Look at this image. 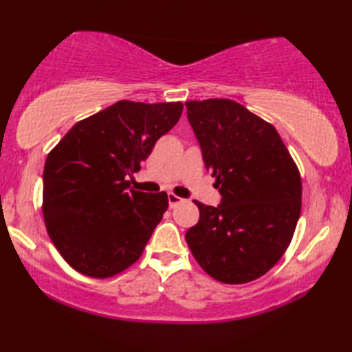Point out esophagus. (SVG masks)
Instances as JSON below:
<instances>
[{"label":"esophagus","instance_id":"34e87169","mask_svg":"<svg viewBox=\"0 0 352 352\" xmlns=\"http://www.w3.org/2000/svg\"><path fill=\"white\" fill-rule=\"evenodd\" d=\"M167 199H169V207H175V206L180 204V202H183L182 197H178L177 195H174V192H169Z\"/></svg>","mask_w":352,"mask_h":352}]
</instances>
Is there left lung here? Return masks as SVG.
Segmentation results:
<instances>
[{
	"mask_svg": "<svg viewBox=\"0 0 352 352\" xmlns=\"http://www.w3.org/2000/svg\"><path fill=\"white\" fill-rule=\"evenodd\" d=\"M206 169L217 178V207L196 202L186 231L201 268L225 284H245L273 268L301 212V178L274 126L228 98L186 102Z\"/></svg>",
	"mask_w": 352,
	"mask_h": 352,
	"instance_id": "8db88e82",
	"label": "left lung"
}]
</instances>
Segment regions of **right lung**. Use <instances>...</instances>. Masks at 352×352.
<instances>
[{
  "label": "right lung",
  "instance_id": "add662e5",
  "mask_svg": "<svg viewBox=\"0 0 352 352\" xmlns=\"http://www.w3.org/2000/svg\"><path fill=\"white\" fill-rule=\"evenodd\" d=\"M183 105L121 100L76 122L47 155L43 214L47 234L79 273L111 277L140 258L167 210L162 192L129 190Z\"/></svg>",
  "mask_w": 352,
  "mask_h": 352
}]
</instances>
